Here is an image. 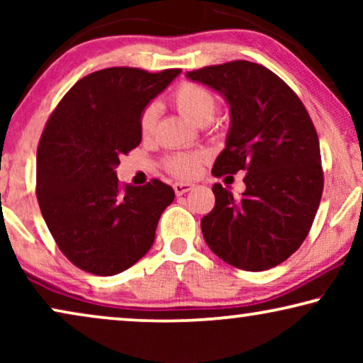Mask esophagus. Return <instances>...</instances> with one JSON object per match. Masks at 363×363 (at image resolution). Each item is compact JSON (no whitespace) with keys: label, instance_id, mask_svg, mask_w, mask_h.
<instances>
[{"label":"esophagus","instance_id":"esophagus-1","mask_svg":"<svg viewBox=\"0 0 363 363\" xmlns=\"http://www.w3.org/2000/svg\"><path fill=\"white\" fill-rule=\"evenodd\" d=\"M193 188H195V185H193V183H175V185H173V190H175V193L178 196H182V195H185V193H188V191H191Z\"/></svg>","mask_w":363,"mask_h":363}]
</instances>
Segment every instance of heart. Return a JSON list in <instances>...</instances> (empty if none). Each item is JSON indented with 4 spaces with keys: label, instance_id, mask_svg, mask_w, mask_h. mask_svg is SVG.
<instances>
[{
    "label": "heart",
    "instance_id": "b5f03b06",
    "mask_svg": "<svg viewBox=\"0 0 363 363\" xmlns=\"http://www.w3.org/2000/svg\"><path fill=\"white\" fill-rule=\"evenodd\" d=\"M173 102L183 117L193 123H200L208 118H215L216 99L206 87L200 84L185 82L173 92ZM157 106L150 104L143 108L140 117V130L150 133L157 121ZM200 153H177L167 160V168L177 177H193L200 167Z\"/></svg>",
    "mask_w": 363,
    "mask_h": 363
}]
</instances>
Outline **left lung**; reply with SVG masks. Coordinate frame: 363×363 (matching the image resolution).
I'll use <instances>...</instances> for the list:
<instances>
[{"label":"left lung","instance_id":"8db88e82","mask_svg":"<svg viewBox=\"0 0 363 363\" xmlns=\"http://www.w3.org/2000/svg\"><path fill=\"white\" fill-rule=\"evenodd\" d=\"M185 76L220 94L230 107V130L211 173L247 172L240 198L213 185L215 208L201 220L206 245L238 269L281 264L306 240L324 188L319 137L309 113L261 64L233 61Z\"/></svg>","mask_w":363,"mask_h":363}]
</instances>
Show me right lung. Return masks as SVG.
<instances>
[{
  "label": "right lung",
  "instance_id": "1",
  "mask_svg": "<svg viewBox=\"0 0 363 363\" xmlns=\"http://www.w3.org/2000/svg\"><path fill=\"white\" fill-rule=\"evenodd\" d=\"M180 72L102 69L74 84L49 117L38 147L36 195L59 250L82 271L118 274L155 241L175 191L160 180L123 186L116 168L142 142L143 108Z\"/></svg>",
  "mask_w": 363,
  "mask_h": 363
}]
</instances>
